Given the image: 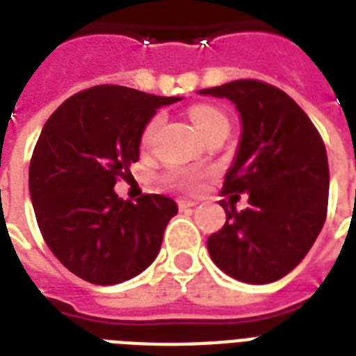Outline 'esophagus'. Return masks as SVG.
Instances as JSON below:
<instances>
[{
    "instance_id": "obj_1",
    "label": "esophagus",
    "mask_w": 356,
    "mask_h": 356,
    "mask_svg": "<svg viewBox=\"0 0 356 356\" xmlns=\"http://www.w3.org/2000/svg\"><path fill=\"white\" fill-rule=\"evenodd\" d=\"M179 209L181 211H186V209H192V207L197 205V201H192V200H179Z\"/></svg>"
}]
</instances>
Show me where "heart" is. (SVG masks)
Segmentation results:
<instances>
[{"instance_id":"heart-1","label":"heart","mask_w":356,"mask_h":356,"mask_svg":"<svg viewBox=\"0 0 356 356\" xmlns=\"http://www.w3.org/2000/svg\"><path fill=\"white\" fill-rule=\"evenodd\" d=\"M190 120L194 123V127L197 129V133L203 136V134L209 131V129L218 123L220 120H227L220 111L212 107H207V105H197V107L190 108ZM156 127V120L147 123V127L144 129V134H142V144H147L153 136V131ZM166 181L175 188L181 190H194L200 186L201 173L190 172V170H172V172L166 175Z\"/></svg>"}]
</instances>
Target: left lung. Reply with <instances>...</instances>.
I'll use <instances>...</instances> for the list:
<instances>
[{
  "mask_svg": "<svg viewBox=\"0 0 356 356\" xmlns=\"http://www.w3.org/2000/svg\"><path fill=\"white\" fill-rule=\"evenodd\" d=\"M200 94L227 97L240 113L242 136L222 192L249 194L242 212L233 197L229 205L222 201L227 222L207 240L211 259L236 281H279L305 259L325 223V144L303 108L268 83L231 81Z\"/></svg>",
  "mask_w": 356,
  "mask_h": 356,
  "instance_id": "8db88e82",
  "label": "left lung"
}]
</instances>
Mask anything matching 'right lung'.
<instances>
[{"label": "right lung", "instance_id": "right-lung-1", "mask_svg": "<svg viewBox=\"0 0 356 356\" xmlns=\"http://www.w3.org/2000/svg\"><path fill=\"white\" fill-rule=\"evenodd\" d=\"M179 99L94 86L68 97L42 129L29 166L31 201L47 248L81 279L118 284L156 259L177 203L161 194L123 201L114 184L138 161L156 108Z\"/></svg>", "mask_w": 356, "mask_h": 356}]
</instances>
